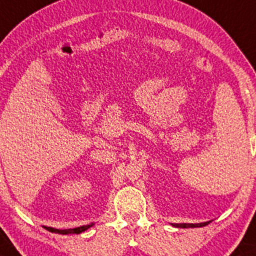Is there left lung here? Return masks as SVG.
Segmentation results:
<instances>
[{
    "label": "left lung",
    "mask_w": 256,
    "mask_h": 256,
    "mask_svg": "<svg viewBox=\"0 0 256 256\" xmlns=\"http://www.w3.org/2000/svg\"><path fill=\"white\" fill-rule=\"evenodd\" d=\"M210 224V221H206V222H200V224H172V226L178 228H203V226Z\"/></svg>",
    "instance_id": "left-lung-1"
}]
</instances>
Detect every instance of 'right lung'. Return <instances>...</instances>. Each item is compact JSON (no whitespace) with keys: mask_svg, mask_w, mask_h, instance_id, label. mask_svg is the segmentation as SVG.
<instances>
[{"mask_svg":"<svg viewBox=\"0 0 256 256\" xmlns=\"http://www.w3.org/2000/svg\"><path fill=\"white\" fill-rule=\"evenodd\" d=\"M94 225V222L90 224V225H84V226H80V228H68V230H58V228H50L52 231L54 232V234H82V232L87 231L88 228H92V226Z\"/></svg>","mask_w":256,"mask_h":256,"instance_id":"right-lung-1","label":"right lung"}]
</instances>
